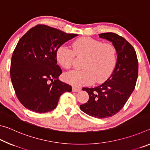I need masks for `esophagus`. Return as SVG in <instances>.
Returning a JSON list of instances; mask_svg holds the SVG:
<instances>
[{"label": "esophagus", "instance_id": "esophagus-1", "mask_svg": "<svg viewBox=\"0 0 150 150\" xmlns=\"http://www.w3.org/2000/svg\"><path fill=\"white\" fill-rule=\"evenodd\" d=\"M81 91V88L79 87H72V91L73 92H79V91Z\"/></svg>", "mask_w": 150, "mask_h": 150}]
</instances>
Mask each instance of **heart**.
Here are the masks:
<instances>
[{"label":"heart","instance_id":"1","mask_svg":"<svg viewBox=\"0 0 150 150\" xmlns=\"http://www.w3.org/2000/svg\"><path fill=\"white\" fill-rule=\"evenodd\" d=\"M73 50L62 45L57 48L55 57L59 64L69 69L75 55L85 57L82 70H72L64 75V79L75 87L88 85L93 83L105 82L112 73L116 64V50L113 45L104 44L88 37L80 38L73 42Z\"/></svg>","mask_w":150,"mask_h":150}]
</instances>
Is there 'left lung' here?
Returning <instances> with one entry per match:
<instances>
[{
  "instance_id": "obj_1",
  "label": "left lung",
  "mask_w": 150,
  "mask_h": 150,
  "mask_svg": "<svg viewBox=\"0 0 150 150\" xmlns=\"http://www.w3.org/2000/svg\"><path fill=\"white\" fill-rule=\"evenodd\" d=\"M98 35L112 43L117 54L116 64L110 77L102 85L83 88L89 98L80 108L93 117L106 118L118 112L132 93L138 79V62L132 45L124 38L112 32Z\"/></svg>"
}]
</instances>
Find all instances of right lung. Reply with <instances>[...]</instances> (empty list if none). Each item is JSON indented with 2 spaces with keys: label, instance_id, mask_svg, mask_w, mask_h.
<instances>
[{
  "label": "right lung",
  "instance_id": "1",
  "mask_svg": "<svg viewBox=\"0 0 150 150\" xmlns=\"http://www.w3.org/2000/svg\"><path fill=\"white\" fill-rule=\"evenodd\" d=\"M77 36L45 25H37L19 40L13 52L11 77L18 98L25 108L45 113L56 108L60 96L71 86L58 79V47Z\"/></svg>",
  "mask_w": 150,
  "mask_h": 150
}]
</instances>
